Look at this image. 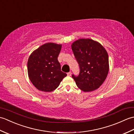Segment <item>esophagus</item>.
Returning a JSON list of instances; mask_svg holds the SVG:
<instances>
[{
    "instance_id": "obj_1",
    "label": "esophagus",
    "mask_w": 134,
    "mask_h": 134,
    "mask_svg": "<svg viewBox=\"0 0 134 134\" xmlns=\"http://www.w3.org/2000/svg\"><path fill=\"white\" fill-rule=\"evenodd\" d=\"M67 74V75L68 76H71V72H68Z\"/></svg>"
}]
</instances>
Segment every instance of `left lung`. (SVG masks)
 Listing matches in <instances>:
<instances>
[{
	"label": "left lung",
	"mask_w": 134,
	"mask_h": 134,
	"mask_svg": "<svg viewBox=\"0 0 134 134\" xmlns=\"http://www.w3.org/2000/svg\"><path fill=\"white\" fill-rule=\"evenodd\" d=\"M71 48L80 68L78 76L72 75L77 86L85 92L98 89L109 72L107 51L100 43L90 38L77 40L72 42Z\"/></svg>",
	"instance_id": "8db88e82"
}]
</instances>
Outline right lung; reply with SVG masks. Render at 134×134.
Masks as SVG:
<instances>
[{
  "label": "right lung",
  "mask_w": 134,
  "mask_h": 134,
  "mask_svg": "<svg viewBox=\"0 0 134 134\" xmlns=\"http://www.w3.org/2000/svg\"><path fill=\"white\" fill-rule=\"evenodd\" d=\"M62 44L48 42L30 54L27 73L31 82L38 90L51 92L58 87L67 74L61 71L58 60Z\"/></svg>",
  "instance_id": "obj_1"
}]
</instances>
